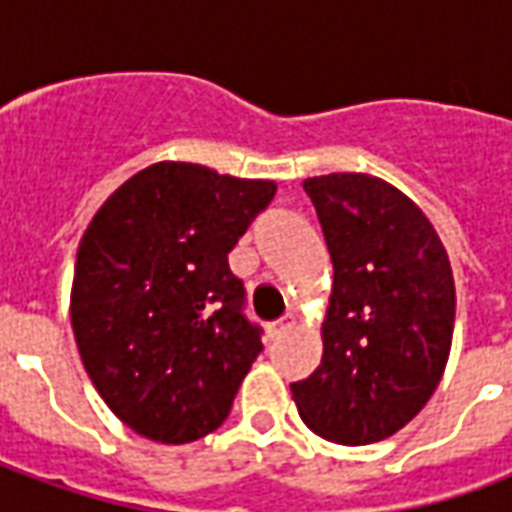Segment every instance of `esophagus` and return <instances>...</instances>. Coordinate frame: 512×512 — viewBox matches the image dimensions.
Instances as JSON below:
<instances>
[{
    "label": "esophagus",
    "mask_w": 512,
    "mask_h": 512,
    "mask_svg": "<svg viewBox=\"0 0 512 512\" xmlns=\"http://www.w3.org/2000/svg\"><path fill=\"white\" fill-rule=\"evenodd\" d=\"M293 326H296V315H285L282 321L271 323V326H268V337H271V340H277V337H282L285 332H290Z\"/></svg>",
    "instance_id": "esophagus-1"
}]
</instances>
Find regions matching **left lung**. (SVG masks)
<instances>
[{"label":"left lung","mask_w":512,"mask_h":512,"mask_svg":"<svg viewBox=\"0 0 512 512\" xmlns=\"http://www.w3.org/2000/svg\"><path fill=\"white\" fill-rule=\"evenodd\" d=\"M332 255L323 359L290 384L323 439L359 447L417 417L450 359L455 279L439 233L414 200L365 172L307 178Z\"/></svg>","instance_id":"obj_1"}]
</instances>
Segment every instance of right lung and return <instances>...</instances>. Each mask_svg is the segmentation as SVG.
<instances>
[{
    "instance_id": "obj_1",
    "label": "right lung",
    "mask_w": 512,
    "mask_h": 512,
    "mask_svg": "<svg viewBox=\"0 0 512 512\" xmlns=\"http://www.w3.org/2000/svg\"><path fill=\"white\" fill-rule=\"evenodd\" d=\"M274 194V180L158 161L87 224L73 337L98 395L139 436L189 444L230 414L263 343L227 255Z\"/></svg>"
}]
</instances>
